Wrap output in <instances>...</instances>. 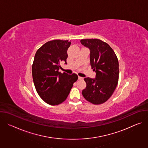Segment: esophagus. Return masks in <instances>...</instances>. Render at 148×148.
Listing matches in <instances>:
<instances>
[{
	"label": "esophagus",
	"mask_w": 148,
	"mask_h": 148,
	"mask_svg": "<svg viewBox=\"0 0 148 148\" xmlns=\"http://www.w3.org/2000/svg\"><path fill=\"white\" fill-rule=\"evenodd\" d=\"M83 78H82V77H78V79H79V80H82V79H83Z\"/></svg>",
	"instance_id": "obj_1"
}]
</instances>
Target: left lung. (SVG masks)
<instances>
[{"instance_id": "obj_1", "label": "left lung", "mask_w": 148, "mask_h": 148, "mask_svg": "<svg viewBox=\"0 0 148 148\" xmlns=\"http://www.w3.org/2000/svg\"><path fill=\"white\" fill-rule=\"evenodd\" d=\"M81 43L90 50V64L96 73L95 78H84L87 86L83 97L88 102L98 105L106 102L112 95L119 78V63L112 49L99 39H82Z\"/></svg>"}]
</instances>
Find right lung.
<instances>
[{"label":"right lung","instance_id":"obj_1","mask_svg":"<svg viewBox=\"0 0 148 148\" xmlns=\"http://www.w3.org/2000/svg\"><path fill=\"white\" fill-rule=\"evenodd\" d=\"M69 40H54L37 50L32 66V76L36 90L45 102L56 105L67 98L73 84L78 79L75 74L69 75L58 71L61 62L68 57Z\"/></svg>","mask_w":148,"mask_h":148}]
</instances>
